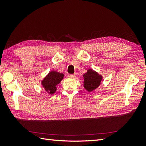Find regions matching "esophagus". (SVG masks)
Segmentation results:
<instances>
[{
	"label": "esophagus",
	"instance_id": "esophagus-1",
	"mask_svg": "<svg viewBox=\"0 0 146 146\" xmlns=\"http://www.w3.org/2000/svg\"><path fill=\"white\" fill-rule=\"evenodd\" d=\"M68 77L70 78H74L76 77V76H75L74 74H69V75H68Z\"/></svg>",
	"mask_w": 146,
	"mask_h": 146
}]
</instances>
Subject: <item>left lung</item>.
<instances>
[{
    "instance_id": "8db88e82",
    "label": "left lung",
    "mask_w": 146,
    "mask_h": 146,
    "mask_svg": "<svg viewBox=\"0 0 146 146\" xmlns=\"http://www.w3.org/2000/svg\"><path fill=\"white\" fill-rule=\"evenodd\" d=\"M103 77L92 69H88L83 75V86L88 92H92L97 89L101 84Z\"/></svg>"
}]
</instances>
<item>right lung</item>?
I'll return each mask as SVG.
<instances>
[{
    "label": "right lung",
    "instance_id": "1",
    "mask_svg": "<svg viewBox=\"0 0 146 146\" xmlns=\"http://www.w3.org/2000/svg\"><path fill=\"white\" fill-rule=\"evenodd\" d=\"M64 76L63 73L58 72L56 70H52L42 79L41 84L47 93L53 94L56 92L57 85L63 80Z\"/></svg>",
    "mask_w": 146,
    "mask_h": 146
}]
</instances>
